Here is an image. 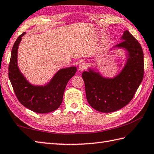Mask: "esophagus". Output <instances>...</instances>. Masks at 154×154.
I'll list each match as a JSON object with an SVG mask.
<instances>
[{"label":"esophagus","instance_id":"obj_1","mask_svg":"<svg viewBox=\"0 0 154 154\" xmlns=\"http://www.w3.org/2000/svg\"><path fill=\"white\" fill-rule=\"evenodd\" d=\"M87 68V64L85 63H81L79 64V70L80 71H84L85 69Z\"/></svg>","mask_w":154,"mask_h":154}]
</instances>
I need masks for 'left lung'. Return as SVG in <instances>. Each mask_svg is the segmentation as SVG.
<instances>
[{
  "instance_id": "1",
  "label": "left lung",
  "mask_w": 154,
  "mask_h": 154,
  "mask_svg": "<svg viewBox=\"0 0 154 154\" xmlns=\"http://www.w3.org/2000/svg\"><path fill=\"white\" fill-rule=\"evenodd\" d=\"M122 39L123 41L116 47L125 48L128 54L127 63L119 75L114 79H106L92 70L82 73L88 103L99 112H112L127 105L143 79L141 45L128 30L124 32Z\"/></svg>"
}]
</instances>
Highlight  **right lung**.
Listing matches in <instances>:
<instances>
[{
    "instance_id": "add662e5",
    "label": "right lung",
    "mask_w": 154,
    "mask_h": 154,
    "mask_svg": "<svg viewBox=\"0 0 154 154\" xmlns=\"http://www.w3.org/2000/svg\"><path fill=\"white\" fill-rule=\"evenodd\" d=\"M22 33L13 45L8 66V77L19 102L23 106L37 113H48L57 109L63 100L64 91L69 80L77 71L75 67L62 69L44 87L29 83L20 73L17 64V51Z\"/></svg>"
}]
</instances>
